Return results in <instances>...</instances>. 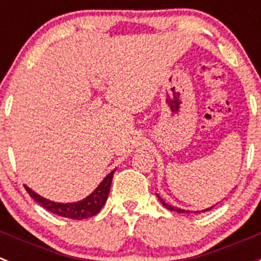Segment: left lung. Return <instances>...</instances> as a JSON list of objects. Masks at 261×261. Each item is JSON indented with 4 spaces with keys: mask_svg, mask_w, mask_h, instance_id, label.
I'll list each match as a JSON object with an SVG mask.
<instances>
[{
    "mask_svg": "<svg viewBox=\"0 0 261 261\" xmlns=\"http://www.w3.org/2000/svg\"><path fill=\"white\" fill-rule=\"evenodd\" d=\"M158 199L161 200V202H162L163 205H165L166 208L168 209V211H174V212H179V213H192V212H188V211H183V209H179V208H175V206H171V205H167V204H165V202H163V200L161 199V197H159L158 196ZM212 208H208V209H205V211H202V212H206V211H211ZM195 213H200V211L199 212H195Z\"/></svg>",
    "mask_w": 261,
    "mask_h": 261,
    "instance_id": "obj_1",
    "label": "left lung"
}]
</instances>
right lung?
Segmentation results:
<instances>
[{"instance_id":"obj_1","label":"right lung","mask_w":261,"mask_h":261,"mask_svg":"<svg viewBox=\"0 0 261 261\" xmlns=\"http://www.w3.org/2000/svg\"><path fill=\"white\" fill-rule=\"evenodd\" d=\"M115 171L116 170H114L111 174H108L105 177V180L100 183V186L89 197H86L82 201L70 202V204H60V202L49 201V200L41 197L38 193L30 190L29 187L24 186V188L29 192V195L39 205H41L47 211L52 212L53 214L65 217V218H71V220H85V218H90V217L95 216L103 208V205H105L106 200L108 197V193H110L111 181H112Z\"/></svg>"}]
</instances>
